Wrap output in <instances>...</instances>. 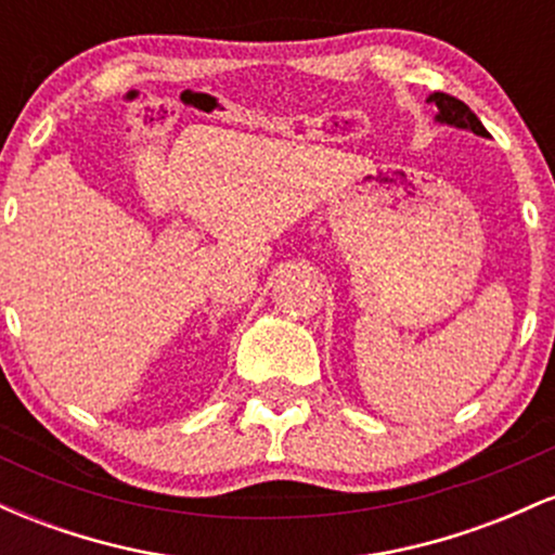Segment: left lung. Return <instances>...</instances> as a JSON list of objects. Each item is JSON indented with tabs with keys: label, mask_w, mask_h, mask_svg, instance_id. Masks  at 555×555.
<instances>
[{
	"label": "left lung",
	"mask_w": 555,
	"mask_h": 555,
	"mask_svg": "<svg viewBox=\"0 0 555 555\" xmlns=\"http://www.w3.org/2000/svg\"><path fill=\"white\" fill-rule=\"evenodd\" d=\"M428 101L438 109L436 112L438 125H449V127H456V130H469L475 132V135L488 138V130L482 127L480 119H477V114L469 109L464 101L454 99V95L449 93H430Z\"/></svg>",
	"instance_id": "obj_1"
}]
</instances>
